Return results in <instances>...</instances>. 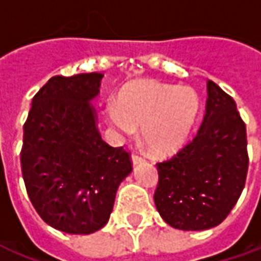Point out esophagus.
I'll use <instances>...</instances> for the list:
<instances>
[{
  "label": "esophagus",
  "instance_id": "1",
  "mask_svg": "<svg viewBox=\"0 0 261 261\" xmlns=\"http://www.w3.org/2000/svg\"><path fill=\"white\" fill-rule=\"evenodd\" d=\"M131 162H133L134 166H138V164H141V163L144 162V159L141 156H138V154H133V156H131Z\"/></svg>",
  "mask_w": 261,
  "mask_h": 261
}]
</instances>
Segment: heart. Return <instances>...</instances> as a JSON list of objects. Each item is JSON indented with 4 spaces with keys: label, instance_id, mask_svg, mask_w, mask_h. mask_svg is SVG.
<instances>
[{
    "label": "heart",
    "instance_id": "heart-1",
    "mask_svg": "<svg viewBox=\"0 0 261 261\" xmlns=\"http://www.w3.org/2000/svg\"><path fill=\"white\" fill-rule=\"evenodd\" d=\"M198 95L190 87L145 81L131 86L108 108L111 126L122 135H133L137 127L149 150L171 153L184 144L196 122Z\"/></svg>",
    "mask_w": 261,
    "mask_h": 261
}]
</instances>
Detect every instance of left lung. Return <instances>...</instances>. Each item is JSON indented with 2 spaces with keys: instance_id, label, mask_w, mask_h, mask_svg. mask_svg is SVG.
<instances>
[{
  "instance_id": "left-lung-1",
  "label": "left lung",
  "mask_w": 261,
  "mask_h": 261,
  "mask_svg": "<svg viewBox=\"0 0 261 261\" xmlns=\"http://www.w3.org/2000/svg\"><path fill=\"white\" fill-rule=\"evenodd\" d=\"M206 93L196 137L157 164V211L171 227L185 231L222 223L241 196L248 172L246 128L236 101L212 81H206Z\"/></svg>"
}]
</instances>
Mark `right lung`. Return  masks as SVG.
Wrapping results in <instances>:
<instances>
[{
  "label": "right lung",
  "mask_w": 261,
  "mask_h": 261,
  "mask_svg": "<svg viewBox=\"0 0 261 261\" xmlns=\"http://www.w3.org/2000/svg\"><path fill=\"white\" fill-rule=\"evenodd\" d=\"M104 75L55 76L38 91L24 124L21 171L39 216L56 230L91 234L108 223L130 154L102 141L94 101Z\"/></svg>",
  "instance_id": "add662e5"
}]
</instances>
